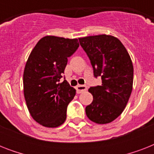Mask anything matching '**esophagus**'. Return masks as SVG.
<instances>
[{"label":"esophagus","mask_w":154,"mask_h":154,"mask_svg":"<svg viewBox=\"0 0 154 154\" xmlns=\"http://www.w3.org/2000/svg\"><path fill=\"white\" fill-rule=\"evenodd\" d=\"M76 90H77V94H82L83 92L86 91L87 87L85 85H78L76 86Z\"/></svg>","instance_id":"1"}]
</instances>
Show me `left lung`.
Listing matches in <instances>:
<instances>
[{"mask_svg":"<svg viewBox=\"0 0 154 154\" xmlns=\"http://www.w3.org/2000/svg\"><path fill=\"white\" fill-rule=\"evenodd\" d=\"M79 39L89 57L95 77L101 85L90 87L94 100L85 108L88 118L97 124H107L122 114L131 95L134 66L126 49L117 37L101 34Z\"/></svg>","mask_w":154,"mask_h":154,"instance_id":"left-lung-1","label":"left lung"}]
</instances>
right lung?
I'll return each mask as SVG.
<instances>
[{
  "label": "right lung",
  "instance_id": "right-lung-1",
  "mask_svg": "<svg viewBox=\"0 0 154 154\" xmlns=\"http://www.w3.org/2000/svg\"><path fill=\"white\" fill-rule=\"evenodd\" d=\"M79 47L77 39L45 36L30 53L23 75L24 95L33 119L45 127L60 126L66 119L69 103L76 90L60 83L68 57Z\"/></svg>",
  "mask_w": 154,
  "mask_h": 154
}]
</instances>
